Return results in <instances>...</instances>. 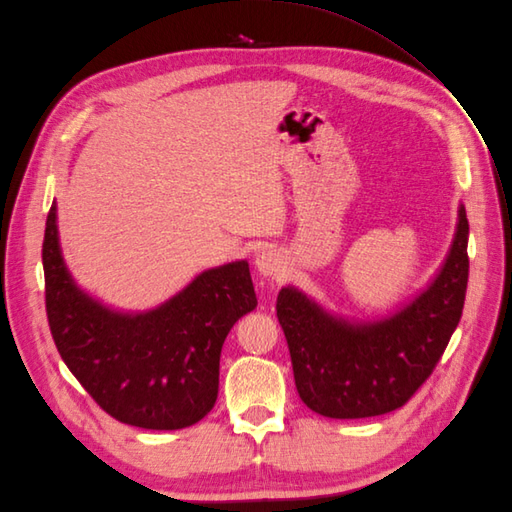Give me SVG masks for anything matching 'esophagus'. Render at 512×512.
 I'll return each mask as SVG.
<instances>
[{
    "instance_id": "esophagus-1",
    "label": "esophagus",
    "mask_w": 512,
    "mask_h": 512,
    "mask_svg": "<svg viewBox=\"0 0 512 512\" xmlns=\"http://www.w3.org/2000/svg\"><path fill=\"white\" fill-rule=\"evenodd\" d=\"M256 268L258 273L264 275V277H273V275H279L285 270V262H283V256L273 250V248H264L258 252L256 256Z\"/></svg>"
}]
</instances>
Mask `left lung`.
Masks as SVG:
<instances>
[{
  "label": "left lung",
  "instance_id": "left-lung-1",
  "mask_svg": "<svg viewBox=\"0 0 512 512\" xmlns=\"http://www.w3.org/2000/svg\"><path fill=\"white\" fill-rule=\"evenodd\" d=\"M469 223H459L434 281L386 318L349 322L295 287L277 297L297 393L335 419L374 417L403 407L434 372L463 314L469 279Z\"/></svg>",
  "mask_w": 512,
  "mask_h": 512
}]
</instances>
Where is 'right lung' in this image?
I'll return each mask as SVG.
<instances>
[{
  "mask_svg": "<svg viewBox=\"0 0 512 512\" xmlns=\"http://www.w3.org/2000/svg\"><path fill=\"white\" fill-rule=\"evenodd\" d=\"M43 270L55 347L103 411L144 430H182L215 407L221 347L231 326L258 304L246 260L204 270L155 310L117 312L68 273L53 202Z\"/></svg>",
  "mask_w": 512,
  "mask_h": 512,
  "instance_id": "obj_1",
  "label": "right lung"
}]
</instances>
